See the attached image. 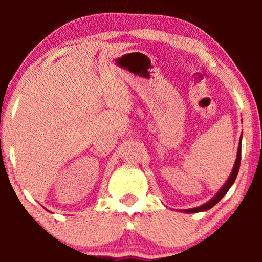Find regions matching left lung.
<instances>
[{
  "instance_id": "left-lung-1",
  "label": "left lung",
  "mask_w": 262,
  "mask_h": 262,
  "mask_svg": "<svg viewBox=\"0 0 262 262\" xmlns=\"http://www.w3.org/2000/svg\"><path fill=\"white\" fill-rule=\"evenodd\" d=\"M240 160H242V138H240V144L239 146H237V155H236V160H235V165H234L233 167V171H231L229 179H228V181L225 182V185L222 187L221 191L218 192L217 194H215L214 197L212 198V200L209 201V202L202 204V206L197 207V208H191V209H185L183 212L186 213H197V212H203V210H208L212 208V207H214L215 204H217L219 201L222 200L225 196V193H227L228 191H229V188L231 187V185H233L234 181H235L236 179V175L237 172H239V167H240Z\"/></svg>"
}]
</instances>
